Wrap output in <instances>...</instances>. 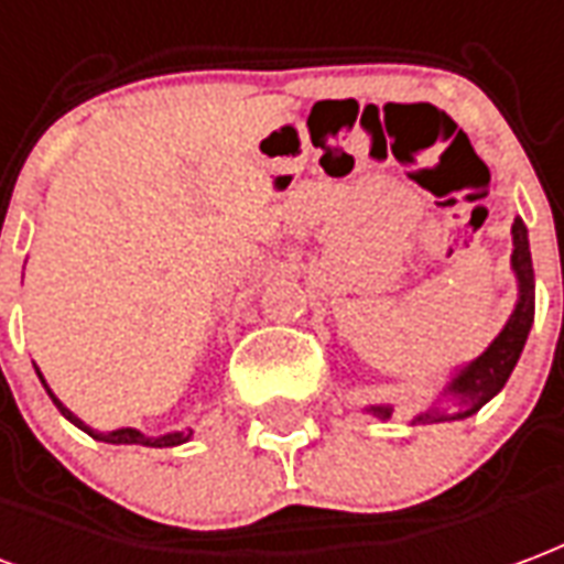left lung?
I'll list each match as a JSON object with an SVG mask.
<instances>
[{"mask_svg":"<svg viewBox=\"0 0 564 564\" xmlns=\"http://www.w3.org/2000/svg\"><path fill=\"white\" fill-rule=\"evenodd\" d=\"M511 239H514L511 271L517 278V302L508 323L502 325V332L490 340V346L484 349L481 356L454 370L445 388L440 391V400L431 403L427 410H421L410 424H440V421L469 419V415L481 410L484 403H490L502 391L511 370L520 361L529 328L535 323V271H532V253H529V229L520 218H514ZM445 402H452L453 406L445 408ZM365 412L379 421H388L394 406L391 403H373V406H365Z\"/></svg>","mask_w":564,"mask_h":564,"instance_id":"obj_1","label":"left lung"}]
</instances>
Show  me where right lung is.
I'll return each instance as SVG.
<instances>
[{
	"label": "right lung",
	"mask_w": 564,
	"mask_h": 564,
	"mask_svg": "<svg viewBox=\"0 0 564 564\" xmlns=\"http://www.w3.org/2000/svg\"><path fill=\"white\" fill-rule=\"evenodd\" d=\"M35 370H37V367H35ZM37 379H41V386L47 388V394H50V400L56 403V410H59L62 415H65L70 424H74V427H80L83 433H89L91 440L110 442V445H145V448H173V445H182V442H187L191 436H194V431H191V427H187V431L164 433V436H145V433L137 431V427H119V431H107V433L95 431V427H89L86 421L77 419V415H74V412H70L68 406H65V403H62V400L56 398L53 391H50L47 379H44V373H41V370H37Z\"/></svg>",
	"instance_id": "obj_1"
}]
</instances>
